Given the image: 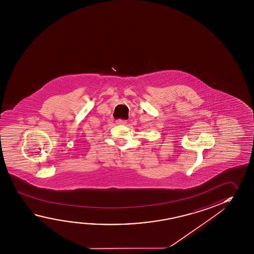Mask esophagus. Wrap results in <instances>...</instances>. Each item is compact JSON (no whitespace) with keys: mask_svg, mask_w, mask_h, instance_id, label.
<instances>
[{"mask_svg":"<svg viewBox=\"0 0 254 254\" xmlns=\"http://www.w3.org/2000/svg\"><path fill=\"white\" fill-rule=\"evenodd\" d=\"M116 123L118 125H126L127 121H125V120H117Z\"/></svg>","mask_w":254,"mask_h":254,"instance_id":"34e87169","label":"esophagus"}]
</instances>
